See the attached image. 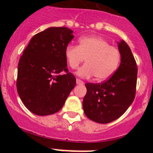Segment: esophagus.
Here are the masks:
<instances>
[{"label":"esophagus","instance_id":"esophagus-1","mask_svg":"<svg viewBox=\"0 0 153 153\" xmlns=\"http://www.w3.org/2000/svg\"><path fill=\"white\" fill-rule=\"evenodd\" d=\"M76 84H79V85L83 84V81L80 80V79H76Z\"/></svg>","mask_w":153,"mask_h":153}]
</instances>
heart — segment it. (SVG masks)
<instances>
[{"label": "heart", "instance_id": "obj_1", "mask_svg": "<svg viewBox=\"0 0 153 153\" xmlns=\"http://www.w3.org/2000/svg\"><path fill=\"white\" fill-rule=\"evenodd\" d=\"M64 56L69 67L76 69L86 59V63L79 69L77 75L82 77L95 76L96 79L103 81L109 79L118 68L121 54L118 48L98 36H83L78 45L68 46Z\"/></svg>", "mask_w": 153, "mask_h": 153}]
</instances>
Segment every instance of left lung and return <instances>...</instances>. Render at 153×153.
I'll return each instance as SVG.
<instances>
[{
  "label": "left lung",
  "instance_id": "8db88e82",
  "mask_svg": "<svg viewBox=\"0 0 153 153\" xmlns=\"http://www.w3.org/2000/svg\"><path fill=\"white\" fill-rule=\"evenodd\" d=\"M120 65L111 77L101 83H86L84 113L98 123H109L120 117L130 106L136 95L137 66L128 44L118 42Z\"/></svg>",
  "mask_w": 153,
  "mask_h": 153
}]
</instances>
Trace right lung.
Segmentation results:
<instances>
[{
    "label": "right lung",
    "mask_w": 153,
    "mask_h": 153,
    "mask_svg": "<svg viewBox=\"0 0 153 153\" xmlns=\"http://www.w3.org/2000/svg\"><path fill=\"white\" fill-rule=\"evenodd\" d=\"M73 32L65 27L47 28L32 37L21 56L17 93L33 114L57 113L75 86L76 78L68 72L64 56L65 49L74 38Z\"/></svg>",
    "instance_id": "obj_1"
}]
</instances>
